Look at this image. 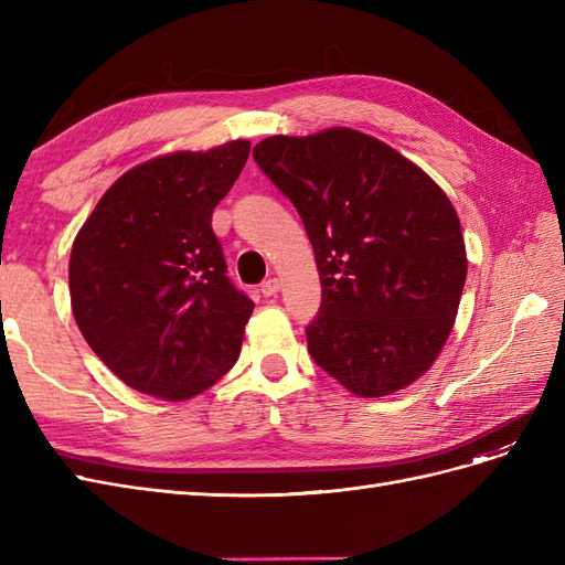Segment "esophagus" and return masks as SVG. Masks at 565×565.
<instances>
[{
    "instance_id": "obj_1",
    "label": "esophagus",
    "mask_w": 565,
    "mask_h": 565,
    "mask_svg": "<svg viewBox=\"0 0 565 565\" xmlns=\"http://www.w3.org/2000/svg\"><path fill=\"white\" fill-rule=\"evenodd\" d=\"M280 292V280L278 278H268L262 282V295L264 297H276Z\"/></svg>"
}]
</instances>
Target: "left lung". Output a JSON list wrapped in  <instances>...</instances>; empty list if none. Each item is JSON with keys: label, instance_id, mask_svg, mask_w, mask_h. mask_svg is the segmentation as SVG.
Masks as SVG:
<instances>
[{"label": "left lung", "instance_id": "obj_1", "mask_svg": "<svg viewBox=\"0 0 565 565\" xmlns=\"http://www.w3.org/2000/svg\"><path fill=\"white\" fill-rule=\"evenodd\" d=\"M254 160L295 204L316 252L313 361L363 398L419 380L448 341L467 280L448 195L401 152L347 127L268 136Z\"/></svg>", "mask_w": 565, "mask_h": 565}]
</instances>
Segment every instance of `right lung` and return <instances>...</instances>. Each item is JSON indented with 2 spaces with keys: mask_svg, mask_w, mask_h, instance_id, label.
I'll return each mask as SVG.
<instances>
[{
  "mask_svg": "<svg viewBox=\"0 0 565 565\" xmlns=\"http://www.w3.org/2000/svg\"><path fill=\"white\" fill-rule=\"evenodd\" d=\"M249 141L181 150L119 177L79 228L71 301L92 351L127 386L193 398L241 355L254 301L226 276L212 212Z\"/></svg>",
  "mask_w": 565,
  "mask_h": 565,
  "instance_id": "right-lung-1",
  "label": "right lung"
}]
</instances>
